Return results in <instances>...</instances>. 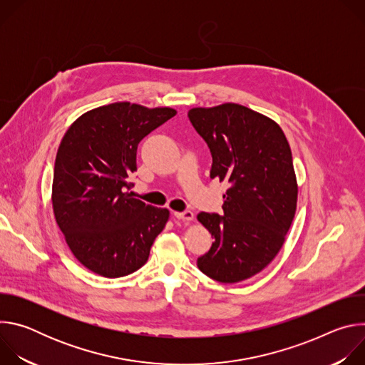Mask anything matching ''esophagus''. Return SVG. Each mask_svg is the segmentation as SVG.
<instances>
[{
	"mask_svg": "<svg viewBox=\"0 0 365 365\" xmlns=\"http://www.w3.org/2000/svg\"><path fill=\"white\" fill-rule=\"evenodd\" d=\"M175 218L185 221V222H190L193 220V212L192 211H183V212H173Z\"/></svg>",
	"mask_w": 365,
	"mask_h": 365,
	"instance_id": "34e87169",
	"label": "esophagus"
}]
</instances>
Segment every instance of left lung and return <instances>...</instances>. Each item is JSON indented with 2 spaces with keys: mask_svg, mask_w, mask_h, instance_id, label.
Here are the masks:
<instances>
[{
  "mask_svg": "<svg viewBox=\"0 0 365 365\" xmlns=\"http://www.w3.org/2000/svg\"><path fill=\"white\" fill-rule=\"evenodd\" d=\"M187 117L211 150V179L230 185L222 217L197 215L215 240L197 267L217 282L238 283L273 262L294 218L290 145L276 121L240 103L192 108Z\"/></svg>",
  "mask_w": 365,
  "mask_h": 365,
  "instance_id": "left-lung-1",
  "label": "left lung"
}]
</instances>
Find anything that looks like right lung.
<instances>
[{
  "mask_svg": "<svg viewBox=\"0 0 365 365\" xmlns=\"http://www.w3.org/2000/svg\"><path fill=\"white\" fill-rule=\"evenodd\" d=\"M176 110L115 102L81 115L63 135L51 203L78 262L103 277H123L147 262L169 210L133 197L138 143Z\"/></svg>",
  "mask_w": 365,
  "mask_h": 365,
  "instance_id": "right-lung-1",
  "label": "right lung"
}]
</instances>
